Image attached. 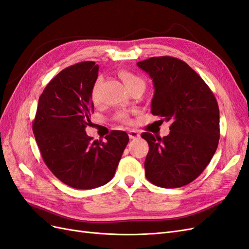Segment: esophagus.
Masks as SVG:
<instances>
[{
	"mask_svg": "<svg viewBox=\"0 0 249 249\" xmlns=\"http://www.w3.org/2000/svg\"><path fill=\"white\" fill-rule=\"evenodd\" d=\"M129 137L130 139H137L140 137V133L137 130H131L129 131Z\"/></svg>",
	"mask_w": 249,
	"mask_h": 249,
	"instance_id": "esophagus-1",
	"label": "esophagus"
}]
</instances>
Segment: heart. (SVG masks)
Listing matches in <instances>:
<instances>
[{"instance_id":"heart-1","label":"heart","mask_w":249,"mask_h":249,"mask_svg":"<svg viewBox=\"0 0 249 249\" xmlns=\"http://www.w3.org/2000/svg\"><path fill=\"white\" fill-rule=\"evenodd\" d=\"M120 74V78L123 79L125 87L129 89L135 85H144V81H143L141 78L137 77L136 74H134L130 71H122L119 72ZM97 86H99V81H96L95 85L92 89L91 91V100L93 103H96L97 101H99V95H97ZM116 119L118 120V122L120 123H124V124H129L130 123V117L129 115L126 114V113H119V114L116 115Z\"/></svg>"}]
</instances>
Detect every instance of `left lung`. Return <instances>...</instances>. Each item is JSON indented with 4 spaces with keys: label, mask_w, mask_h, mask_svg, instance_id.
<instances>
[{
    "label": "left lung",
    "mask_w": 249,
    "mask_h": 249,
    "mask_svg": "<svg viewBox=\"0 0 249 249\" xmlns=\"http://www.w3.org/2000/svg\"><path fill=\"white\" fill-rule=\"evenodd\" d=\"M153 79L152 114L170 122V133L161 138L142 133L149 146L145 177L162 188H178L198 178L212 159L220 138L219 108L198 73L170 56L137 62Z\"/></svg>",
    "instance_id": "1"
}]
</instances>
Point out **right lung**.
Returning <instances> with one entry per match:
<instances>
[{
    "label": "right lung",
    "instance_id": "right-lung-1",
    "mask_svg": "<svg viewBox=\"0 0 249 249\" xmlns=\"http://www.w3.org/2000/svg\"><path fill=\"white\" fill-rule=\"evenodd\" d=\"M99 65L84 61L66 67L39 96L32 129L42 159L57 178L76 189H93L115 175L129 142L124 131H112L106 142L85 132L94 111L91 91Z\"/></svg>",
    "mask_w": 249,
    "mask_h": 249
}]
</instances>
